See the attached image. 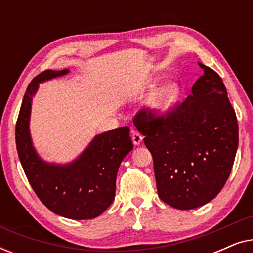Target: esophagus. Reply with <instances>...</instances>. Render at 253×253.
Returning a JSON list of instances; mask_svg holds the SVG:
<instances>
[{
	"label": "esophagus",
	"instance_id": "1",
	"mask_svg": "<svg viewBox=\"0 0 253 253\" xmlns=\"http://www.w3.org/2000/svg\"><path fill=\"white\" fill-rule=\"evenodd\" d=\"M131 138H132V143L134 145H140L141 141H143V136H141L138 131H132V136H131Z\"/></svg>",
	"mask_w": 253,
	"mask_h": 253
}]
</instances>
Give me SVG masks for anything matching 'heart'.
Segmentation results:
<instances>
[{
  "mask_svg": "<svg viewBox=\"0 0 253 253\" xmlns=\"http://www.w3.org/2000/svg\"><path fill=\"white\" fill-rule=\"evenodd\" d=\"M178 94V86L175 83H168L158 89L151 100V107L155 113L166 114L174 106Z\"/></svg>",
  "mask_w": 253,
  "mask_h": 253,
  "instance_id": "obj_1",
  "label": "heart"
}]
</instances>
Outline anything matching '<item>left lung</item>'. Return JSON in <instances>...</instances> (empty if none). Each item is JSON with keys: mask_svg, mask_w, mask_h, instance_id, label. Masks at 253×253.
Masks as SVG:
<instances>
[{"mask_svg": "<svg viewBox=\"0 0 253 253\" xmlns=\"http://www.w3.org/2000/svg\"><path fill=\"white\" fill-rule=\"evenodd\" d=\"M198 64L204 75L185 101L165 115L141 109L133 119L153 157L158 195L178 210L197 209L215 198L238 146L236 114L222 79Z\"/></svg>", "mask_w": 253, "mask_h": 253, "instance_id": "8db88e82", "label": "left lung"}]
</instances>
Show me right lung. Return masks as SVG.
<instances>
[{"instance_id": "right-lung-1", "label": "right lung", "mask_w": 253, "mask_h": 253, "mask_svg": "<svg viewBox=\"0 0 253 253\" xmlns=\"http://www.w3.org/2000/svg\"><path fill=\"white\" fill-rule=\"evenodd\" d=\"M68 72V69L46 70L27 86L16 123V146L26 177L47 209L72 220L94 219L115 198L119 167L133 144L130 129L122 126L95 136L84 152L67 165L49 164L38 155L30 133L33 95L40 83Z\"/></svg>"}]
</instances>
